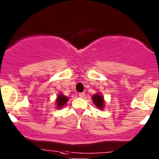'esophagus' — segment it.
<instances>
[{
    "instance_id": "34e87169",
    "label": "esophagus",
    "mask_w": 159,
    "mask_h": 159,
    "mask_svg": "<svg viewBox=\"0 0 159 159\" xmlns=\"http://www.w3.org/2000/svg\"><path fill=\"white\" fill-rule=\"evenodd\" d=\"M84 95H85V94H84V92H81V93H79V96L81 98H84Z\"/></svg>"
}]
</instances>
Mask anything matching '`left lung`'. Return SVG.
<instances>
[{"label": "left lung", "instance_id": "obj_1", "mask_svg": "<svg viewBox=\"0 0 159 159\" xmlns=\"http://www.w3.org/2000/svg\"><path fill=\"white\" fill-rule=\"evenodd\" d=\"M92 101L96 107L98 108L99 109H103L105 108V100L100 94H94L92 97Z\"/></svg>", "mask_w": 159, "mask_h": 159}]
</instances>
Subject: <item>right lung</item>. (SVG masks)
<instances>
[{"instance_id":"add662e5","label":"right lung","mask_w":159,"mask_h":159,"mask_svg":"<svg viewBox=\"0 0 159 159\" xmlns=\"http://www.w3.org/2000/svg\"><path fill=\"white\" fill-rule=\"evenodd\" d=\"M68 98L66 97L65 95H63L62 94H60L57 95V99H56V105H57V109H60V108H63V106H65V104L68 102Z\"/></svg>"}]
</instances>
